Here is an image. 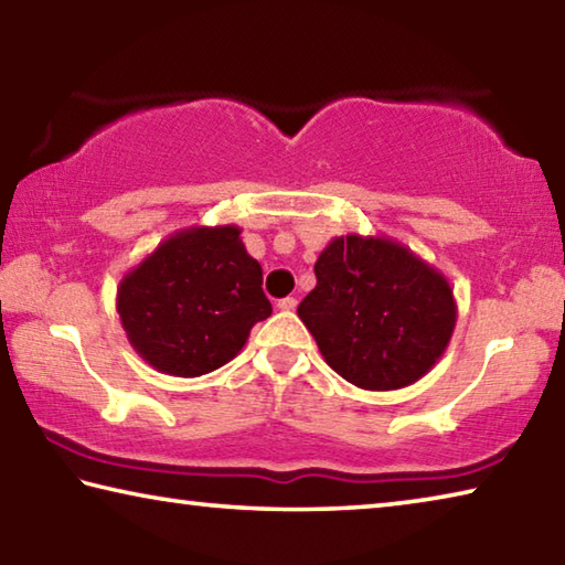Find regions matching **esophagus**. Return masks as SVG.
<instances>
[{"label": "esophagus", "instance_id": "34e87169", "mask_svg": "<svg viewBox=\"0 0 565 565\" xmlns=\"http://www.w3.org/2000/svg\"><path fill=\"white\" fill-rule=\"evenodd\" d=\"M276 309H279V311H294L296 309V299H294V296H286V299H281L279 303H276Z\"/></svg>", "mask_w": 565, "mask_h": 565}]
</instances>
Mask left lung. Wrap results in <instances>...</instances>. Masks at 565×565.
I'll list each match as a JSON object with an SVG mask.
<instances>
[{
	"mask_svg": "<svg viewBox=\"0 0 565 565\" xmlns=\"http://www.w3.org/2000/svg\"><path fill=\"white\" fill-rule=\"evenodd\" d=\"M313 271L317 286L296 313L349 384L404 388L444 356L456 329L454 289L408 246L388 236H333Z\"/></svg>",
	"mask_w": 565,
	"mask_h": 565,
	"instance_id": "left-lung-1",
	"label": "left lung"
}]
</instances>
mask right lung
Listing matches in <instances>:
<instances>
[{"instance_id":"1","label":"right lung","mask_w":565,"mask_h":565,"mask_svg":"<svg viewBox=\"0 0 565 565\" xmlns=\"http://www.w3.org/2000/svg\"><path fill=\"white\" fill-rule=\"evenodd\" d=\"M262 279L242 228L189 226L124 274L117 311L151 369L194 379L232 361L254 323L271 317Z\"/></svg>"}]
</instances>
